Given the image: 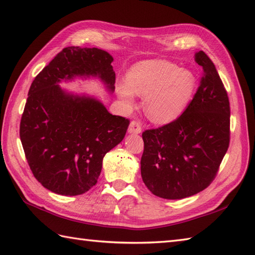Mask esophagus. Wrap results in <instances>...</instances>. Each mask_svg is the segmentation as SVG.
Here are the masks:
<instances>
[{"label": "esophagus", "instance_id": "esophagus-1", "mask_svg": "<svg viewBox=\"0 0 255 255\" xmlns=\"http://www.w3.org/2000/svg\"><path fill=\"white\" fill-rule=\"evenodd\" d=\"M128 132L129 133H140L141 132V125L138 122H134L132 121L129 125V128H128Z\"/></svg>", "mask_w": 255, "mask_h": 255}]
</instances>
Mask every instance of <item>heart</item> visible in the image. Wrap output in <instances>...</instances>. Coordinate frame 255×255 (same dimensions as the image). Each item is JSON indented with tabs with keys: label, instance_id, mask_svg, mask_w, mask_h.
Returning a JSON list of instances; mask_svg holds the SVG:
<instances>
[{
	"label": "heart",
	"instance_id": "heart-1",
	"mask_svg": "<svg viewBox=\"0 0 255 255\" xmlns=\"http://www.w3.org/2000/svg\"><path fill=\"white\" fill-rule=\"evenodd\" d=\"M196 78L192 71L164 60H148L133 66L127 82L117 84V94L127 106L134 102V93L144 99V112L154 123L174 121L192 99Z\"/></svg>",
	"mask_w": 255,
	"mask_h": 255
}]
</instances>
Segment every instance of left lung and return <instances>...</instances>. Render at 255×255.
I'll return each instance as SVG.
<instances>
[{
  "label": "left lung",
  "mask_w": 255,
  "mask_h": 255,
  "mask_svg": "<svg viewBox=\"0 0 255 255\" xmlns=\"http://www.w3.org/2000/svg\"><path fill=\"white\" fill-rule=\"evenodd\" d=\"M195 61L204 73L186 110L170 124L142 132V181L161 198L181 199L204 191L229 147L228 94L204 51L196 52Z\"/></svg>",
  "instance_id": "obj_1"
}]
</instances>
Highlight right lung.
<instances>
[{
	"label": "right lung",
	"instance_id": "1",
	"mask_svg": "<svg viewBox=\"0 0 255 255\" xmlns=\"http://www.w3.org/2000/svg\"><path fill=\"white\" fill-rule=\"evenodd\" d=\"M113 57L99 48L67 47L32 81L19 137L27 162L42 186L75 196L93 187L103 158L122 142L129 119L112 115L93 97L63 91L59 82L97 77L115 90Z\"/></svg>",
	"mask_w": 255,
	"mask_h": 255
}]
</instances>
